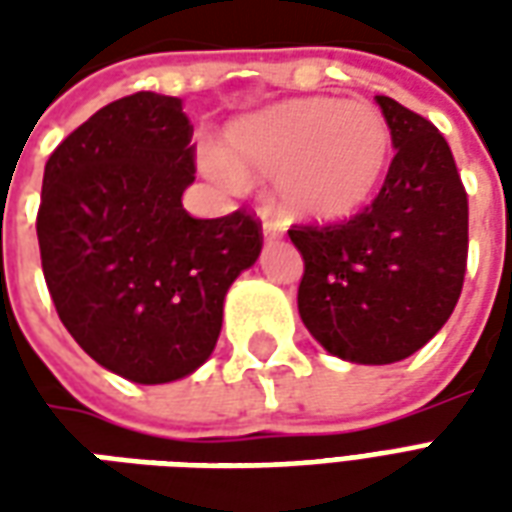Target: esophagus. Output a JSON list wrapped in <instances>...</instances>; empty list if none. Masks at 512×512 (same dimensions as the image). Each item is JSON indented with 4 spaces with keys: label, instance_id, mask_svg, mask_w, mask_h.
Here are the masks:
<instances>
[{
    "label": "esophagus",
    "instance_id": "1",
    "mask_svg": "<svg viewBox=\"0 0 512 512\" xmlns=\"http://www.w3.org/2000/svg\"><path fill=\"white\" fill-rule=\"evenodd\" d=\"M282 233H285V224L279 222V219H271L268 213H263V235L266 238H279Z\"/></svg>",
    "mask_w": 512,
    "mask_h": 512
}]
</instances>
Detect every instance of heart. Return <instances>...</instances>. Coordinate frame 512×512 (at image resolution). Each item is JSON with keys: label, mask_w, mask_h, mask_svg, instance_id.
Returning <instances> with one entry per match:
<instances>
[{"label": "heart", "mask_w": 512, "mask_h": 512, "mask_svg": "<svg viewBox=\"0 0 512 512\" xmlns=\"http://www.w3.org/2000/svg\"><path fill=\"white\" fill-rule=\"evenodd\" d=\"M227 156L235 167L277 175L279 205L301 219H343L362 208L389 167L392 134L370 104L296 98L263 109L227 128ZM205 169L235 180V169L208 156Z\"/></svg>", "instance_id": "obj_1"}]
</instances>
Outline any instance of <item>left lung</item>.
Wrapping results in <instances>:
<instances>
[{
	"label": "left lung",
	"instance_id": "8db88e82",
	"mask_svg": "<svg viewBox=\"0 0 512 512\" xmlns=\"http://www.w3.org/2000/svg\"><path fill=\"white\" fill-rule=\"evenodd\" d=\"M395 158L365 211L293 224L304 257L299 315L329 354L356 365L406 359L447 323L469 255V200L447 139L430 120L376 95Z\"/></svg>",
	"mask_w": 512,
	"mask_h": 512
}]
</instances>
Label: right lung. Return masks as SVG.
<instances>
[{"instance_id":"right-lung-1","label":"right lung","mask_w":512,"mask_h":512,"mask_svg":"<svg viewBox=\"0 0 512 512\" xmlns=\"http://www.w3.org/2000/svg\"><path fill=\"white\" fill-rule=\"evenodd\" d=\"M180 98L134 93L98 109L46 161L43 277L60 321L98 365L136 384L194 373L222 332L224 293L260 255L246 208L194 219V145Z\"/></svg>"}]
</instances>
